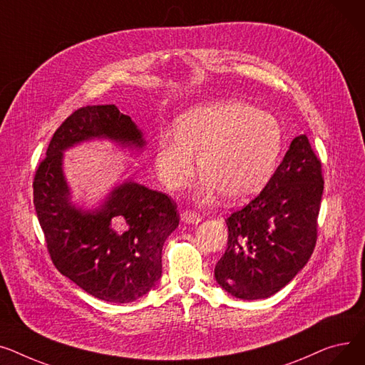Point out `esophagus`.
<instances>
[{
    "label": "esophagus",
    "mask_w": 365,
    "mask_h": 365,
    "mask_svg": "<svg viewBox=\"0 0 365 365\" xmlns=\"http://www.w3.org/2000/svg\"><path fill=\"white\" fill-rule=\"evenodd\" d=\"M181 221L185 222V224H197V222L202 221V215L196 210L187 209L181 213Z\"/></svg>",
    "instance_id": "34e87169"
}]
</instances>
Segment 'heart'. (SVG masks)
I'll return each instance as SVG.
<instances>
[{
	"label": "heart",
	"instance_id": "1",
	"mask_svg": "<svg viewBox=\"0 0 365 365\" xmlns=\"http://www.w3.org/2000/svg\"><path fill=\"white\" fill-rule=\"evenodd\" d=\"M283 150L278 120L243 101H218L195 107L177 123V138L165 135L156 150L159 178L180 188L195 170L205 177L200 192L218 190L227 202H242L261 191L275 173Z\"/></svg>",
	"mask_w": 365,
	"mask_h": 365
}]
</instances>
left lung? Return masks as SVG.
Returning a JSON list of instances; mask_svg holds the SVG:
<instances>
[{
    "label": "left lung",
    "instance_id": "obj_1",
    "mask_svg": "<svg viewBox=\"0 0 365 365\" xmlns=\"http://www.w3.org/2000/svg\"><path fill=\"white\" fill-rule=\"evenodd\" d=\"M323 169L307 135L296 137L265 188L225 220L227 250L215 267L230 294L255 301L283 289L317 243Z\"/></svg>",
    "mask_w": 365,
    "mask_h": 365
}]
</instances>
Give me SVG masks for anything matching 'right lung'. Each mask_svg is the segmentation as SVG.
Instances as JSON below:
<instances>
[{
	"mask_svg": "<svg viewBox=\"0 0 365 365\" xmlns=\"http://www.w3.org/2000/svg\"><path fill=\"white\" fill-rule=\"evenodd\" d=\"M91 138L143 147L141 131L115 104L75 110L54 133L34 177V205L54 267L97 299L137 301L162 275V247L180 224L177 203L133 181L116 187L104 205L85 212L69 202L63 150Z\"/></svg>",
	"mask_w": 365,
	"mask_h": 365,
	"instance_id": "add662e5",
	"label": "right lung"
}]
</instances>
